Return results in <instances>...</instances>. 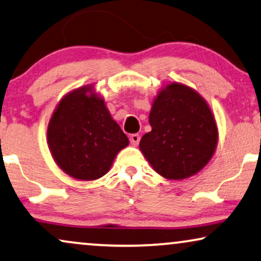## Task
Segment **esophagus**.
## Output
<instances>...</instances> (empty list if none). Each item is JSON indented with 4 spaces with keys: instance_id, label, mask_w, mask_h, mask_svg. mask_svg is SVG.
<instances>
[{
    "instance_id": "esophagus-1",
    "label": "esophagus",
    "mask_w": 261,
    "mask_h": 261,
    "mask_svg": "<svg viewBox=\"0 0 261 261\" xmlns=\"http://www.w3.org/2000/svg\"><path fill=\"white\" fill-rule=\"evenodd\" d=\"M140 140H141V136L138 134H134L130 136V142L133 145H137L140 143Z\"/></svg>"
}]
</instances>
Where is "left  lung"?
I'll list each match as a JSON object with an SVG mask.
<instances>
[{
    "label": "left lung",
    "instance_id": "obj_1",
    "mask_svg": "<svg viewBox=\"0 0 261 261\" xmlns=\"http://www.w3.org/2000/svg\"><path fill=\"white\" fill-rule=\"evenodd\" d=\"M149 123L151 131L142 137L140 149L163 178L181 180L197 174L216 150L218 131L209 105L181 83L160 90Z\"/></svg>",
    "mask_w": 261,
    "mask_h": 261
}]
</instances>
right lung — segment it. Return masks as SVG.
Here are the masks:
<instances>
[{
    "instance_id": "add662e5",
    "label": "right lung",
    "mask_w": 261,
    "mask_h": 261,
    "mask_svg": "<svg viewBox=\"0 0 261 261\" xmlns=\"http://www.w3.org/2000/svg\"><path fill=\"white\" fill-rule=\"evenodd\" d=\"M47 144L65 174L90 181L110 171L128 140L101 96L92 86H85L68 93L56 107L47 126Z\"/></svg>"
}]
</instances>
